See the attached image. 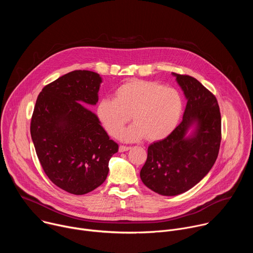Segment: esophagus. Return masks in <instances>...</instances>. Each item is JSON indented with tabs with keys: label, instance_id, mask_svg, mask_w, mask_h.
I'll return each mask as SVG.
<instances>
[{
	"label": "esophagus",
	"instance_id": "obj_1",
	"mask_svg": "<svg viewBox=\"0 0 253 253\" xmlns=\"http://www.w3.org/2000/svg\"><path fill=\"white\" fill-rule=\"evenodd\" d=\"M131 149V147H129V146H123V145H121L120 147H119V152H125V151H128V150H130Z\"/></svg>",
	"mask_w": 253,
	"mask_h": 253
}]
</instances>
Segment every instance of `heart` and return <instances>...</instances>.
Listing matches in <instances>:
<instances>
[{
	"label": "heart",
	"instance_id": "heart-1",
	"mask_svg": "<svg viewBox=\"0 0 253 253\" xmlns=\"http://www.w3.org/2000/svg\"><path fill=\"white\" fill-rule=\"evenodd\" d=\"M183 100L171 87L153 81L132 79L120 85L114 99L103 98L97 115L112 137H118L131 119L134 123L121 135L126 142L147 138L154 142L166 138L178 125L182 115Z\"/></svg>",
	"mask_w": 253,
	"mask_h": 253
}]
</instances>
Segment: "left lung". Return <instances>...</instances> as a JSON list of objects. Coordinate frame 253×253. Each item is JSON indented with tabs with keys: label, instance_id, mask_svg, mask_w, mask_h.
<instances>
[{
	"label": "left lung",
	"instance_id": "1",
	"mask_svg": "<svg viewBox=\"0 0 253 253\" xmlns=\"http://www.w3.org/2000/svg\"><path fill=\"white\" fill-rule=\"evenodd\" d=\"M172 76L187 100L182 122L165 139L151 144L140 171L142 182L164 196L184 193L200 182L214 165L221 141L215 96L191 76Z\"/></svg>",
	"mask_w": 253,
	"mask_h": 253
}]
</instances>
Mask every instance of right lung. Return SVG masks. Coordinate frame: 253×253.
Returning a JSON list of instances; mask_svg holds the SVG:
<instances>
[{
	"label": "right lung",
	"instance_id": "1",
	"mask_svg": "<svg viewBox=\"0 0 253 253\" xmlns=\"http://www.w3.org/2000/svg\"><path fill=\"white\" fill-rule=\"evenodd\" d=\"M102 78L76 70L45 86L31 121V136L43 170L61 189L83 195L100 186L118 152L97 115L82 105H96Z\"/></svg>",
	"mask_w": 253,
	"mask_h": 253
}]
</instances>
